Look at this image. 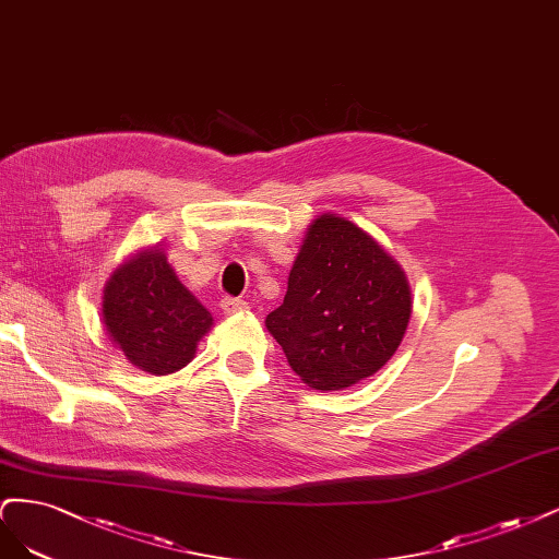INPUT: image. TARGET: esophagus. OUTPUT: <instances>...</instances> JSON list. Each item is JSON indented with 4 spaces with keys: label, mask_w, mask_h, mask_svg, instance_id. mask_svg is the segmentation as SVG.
Here are the masks:
<instances>
[{
    "label": "esophagus",
    "mask_w": 559,
    "mask_h": 559,
    "mask_svg": "<svg viewBox=\"0 0 559 559\" xmlns=\"http://www.w3.org/2000/svg\"><path fill=\"white\" fill-rule=\"evenodd\" d=\"M221 309H223V313H227V316H234V313H241V311H246V309H248V304H246L243 299L225 297V299L221 301Z\"/></svg>",
    "instance_id": "1"
}]
</instances>
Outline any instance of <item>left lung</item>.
Instances as JSON below:
<instances>
[{"label": "left lung", "mask_w": 559, "mask_h": 559, "mask_svg": "<svg viewBox=\"0 0 559 559\" xmlns=\"http://www.w3.org/2000/svg\"><path fill=\"white\" fill-rule=\"evenodd\" d=\"M411 309L402 264L353 221L322 213L306 229L285 299L264 325L306 385L344 390L400 348Z\"/></svg>", "instance_id": "obj_1"}]
</instances>
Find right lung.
<instances>
[{
	"label": "right lung",
	"instance_id": "add662e5",
	"mask_svg": "<svg viewBox=\"0 0 559 559\" xmlns=\"http://www.w3.org/2000/svg\"><path fill=\"white\" fill-rule=\"evenodd\" d=\"M102 322L130 365L151 376L183 369L213 316L167 262L165 248L146 246L124 260L104 285Z\"/></svg>",
	"mask_w": 559,
	"mask_h": 559
}]
</instances>
